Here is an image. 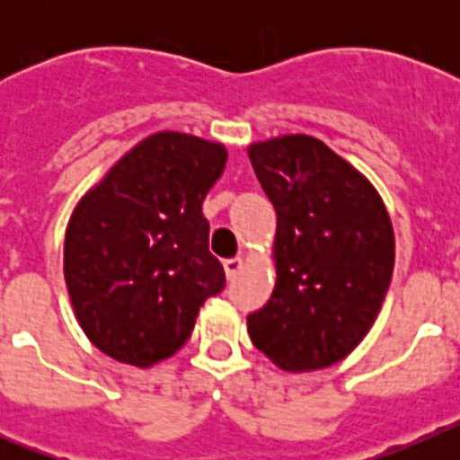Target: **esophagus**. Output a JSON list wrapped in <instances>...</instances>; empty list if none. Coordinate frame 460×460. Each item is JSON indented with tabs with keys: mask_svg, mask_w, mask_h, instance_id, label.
Listing matches in <instances>:
<instances>
[{
	"mask_svg": "<svg viewBox=\"0 0 460 460\" xmlns=\"http://www.w3.org/2000/svg\"><path fill=\"white\" fill-rule=\"evenodd\" d=\"M223 267H226L227 279H234V276L239 274V270L243 267V260L242 258H230V260H226V262H223Z\"/></svg>",
	"mask_w": 460,
	"mask_h": 460,
	"instance_id": "esophagus-1",
	"label": "esophagus"
}]
</instances>
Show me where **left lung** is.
Listing matches in <instances>:
<instances>
[{
    "mask_svg": "<svg viewBox=\"0 0 460 460\" xmlns=\"http://www.w3.org/2000/svg\"><path fill=\"white\" fill-rule=\"evenodd\" d=\"M276 209V286L249 336L283 371H318L355 350L394 271V230L371 181L311 136L249 147Z\"/></svg>",
    "mask_w": 460,
    "mask_h": 460,
    "instance_id": "1",
    "label": "left lung"
}]
</instances>
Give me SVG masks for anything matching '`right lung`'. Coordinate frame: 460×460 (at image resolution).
I'll list each match as a JSON object with an SVG mask.
<instances>
[{"label": "right lung", "mask_w": 460, "mask_h": 460, "mask_svg": "<svg viewBox=\"0 0 460 460\" xmlns=\"http://www.w3.org/2000/svg\"><path fill=\"white\" fill-rule=\"evenodd\" d=\"M226 161L218 142L154 133L73 211L64 239L68 296L87 339L112 359L149 368L172 357L202 304L226 288L202 217Z\"/></svg>", "instance_id": "add662e5"}]
</instances>
